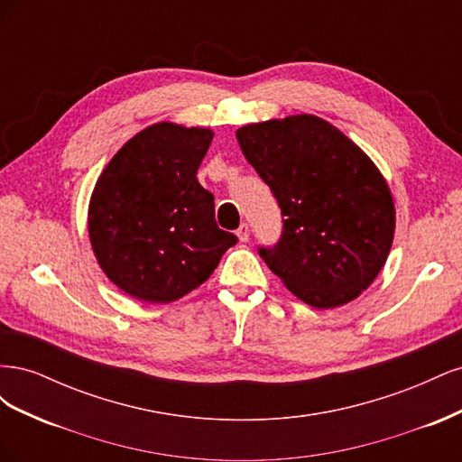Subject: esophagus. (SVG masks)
<instances>
[{
  "label": "esophagus",
  "mask_w": 462,
  "mask_h": 462,
  "mask_svg": "<svg viewBox=\"0 0 462 462\" xmlns=\"http://www.w3.org/2000/svg\"><path fill=\"white\" fill-rule=\"evenodd\" d=\"M236 236H239V241H241V243H246V241H248V236H250V227H248V223H241V227L236 229Z\"/></svg>",
  "instance_id": "34e87169"
}]
</instances>
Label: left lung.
<instances>
[{"instance_id":"obj_1","label":"left lung","mask_w":462,"mask_h":462,"mask_svg":"<svg viewBox=\"0 0 462 462\" xmlns=\"http://www.w3.org/2000/svg\"><path fill=\"white\" fill-rule=\"evenodd\" d=\"M236 141L285 216L279 243L260 248L268 268L314 309L360 297L395 235L393 197L375 163L309 114L245 125Z\"/></svg>"}]
</instances>
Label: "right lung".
Listing matches in <instances>:
<instances>
[{
  "instance_id": "right-lung-1",
  "label": "right lung",
  "mask_w": 462,
  "mask_h": 462,
  "mask_svg": "<svg viewBox=\"0 0 462 462\" xmlns=\"http://www.w3.org/2000/svg\"><path fill=\"white\" fill-rule=\"evenodd\" d=\"M214 131L162 121L136 133L97 177L88 204L94 256L133 299L173 302L214 273L236 236L217 227L197 179Z\"/></svg>"
}]
</instances>
